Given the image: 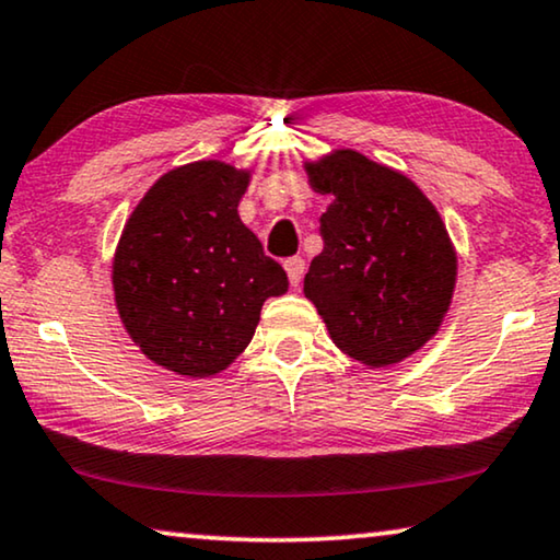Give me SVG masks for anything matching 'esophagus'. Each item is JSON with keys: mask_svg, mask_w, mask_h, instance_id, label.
<instances>
[{"mask_svg": "<svg viewBox=\"0 0 560 560\" xmlns=\"http://www.w3.org/2000/svg\"><path fill=\"white\" fill-rule=\"evenodd\" d=\"M283 269H287V273H289L291 287H299V283H302V277H304V258L302 256L287 258V261H283Z\"/></svg>", "mask_w": 560, "mask_h": 560, "instance_id": "1", "label": "esophagus"}]
</instances>
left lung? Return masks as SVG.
Wrapping results in <instances>:
<instances>
[{
    "instance_id": "obj_1",
    "label": "left lung",
    "mask_w": 560,
    "mask_h": 560,
    "mask_svg": "<svg viewBox=\"0 0 560 560\" xmlns=\"http://www.w3.org/2000/svg\"><path fill=\"white\" fill-rule=\"evenodd\" d=\"M310 185L329 195L325 241L304 277L337 348L370 368L423 348L444 319L456 254L434 205L411 179L352 149L306 164Z\"/></svg>"
}]
</instances>
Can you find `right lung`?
Listing matches in <instances>:
<instances>
[{
  "mask_svg": "<svg viewBox=\"0 0 560 560\" xmlns=\"http://www.w3.org/2000/svg\"><path fill=\"white\" fill-rule=\"evenodd\" d=\"M248 172L195 162L156 179L126 220L114 294L131 340L156 365L187 377L225 370L248 348L287 271L241 223Z\"/></svg>",
  "mask_w": 560,
  "mask_h": 560,
  "instance_id": "obj_1",
  "label": "right lung"
}]
</instances>
